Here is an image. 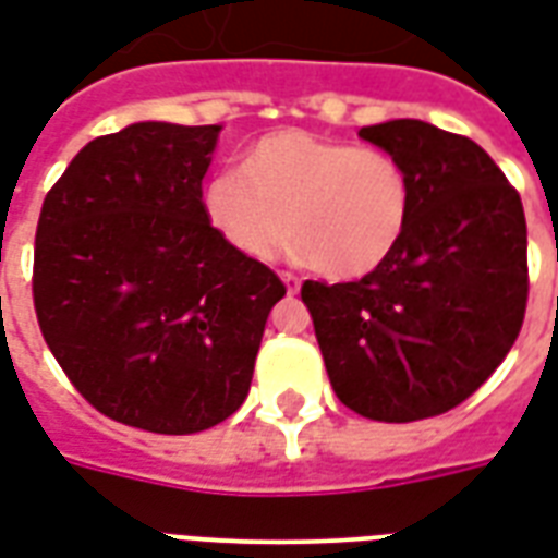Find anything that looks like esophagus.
I'll return each instance as SVG.
<instances>
[{"label": "esophagus", "instance_id": "34e87169", "mask_svg": "<svg viewBox=\"0 0 558 558\" xmlns=\"http://www.w3.org/2000/svg\"><path fill=\"white\" fill-rule=\"evenodd\" d=\"M280 280L287 283V292H290V295H295V292H299V287H302V280L295 278L292 271H280Z\"/></svg>", "mask_w": 558, "mask_h": 558}]
</instances>
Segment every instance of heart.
<instances>
[{"mask_svg":"<svg viewBox=\"0 0 558 558\" xmlns=\"http://www.w3.org/2000/svg\"><path fill=\"white\" fill-rule=\"evenodd\" d=\"M199 208L235 254L266 263L287 242L331 278H362L398 251L412 218V179L398 155L302 128L242 151L239 175L208 179Z\"/></svg>","mask_w":558,"mask_h":558,"instance_id":"heart-1","label":"heart"}]
</instances>
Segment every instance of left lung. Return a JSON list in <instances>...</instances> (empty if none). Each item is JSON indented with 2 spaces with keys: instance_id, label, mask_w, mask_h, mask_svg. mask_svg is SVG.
Segmentation results:
<instances>
[{
  "instance_id": "8db88e82",
  "label": "left lung",
  "mask_w": 558,
  "mask_h": 558,
  "mask_svg": "<svg viewBox=\"0 0 558 558\" xmlns=\"http://www.w3.org/2000/svg\"><path fill=\"white\" fill-rule=\"evenodd\" d=\"M359 137L403 160L412 218L362 280H304L331 388L374 421H421L472 398L514 347L529 299L526 218L469 137L395 119Z\"/></svg>"
}]
</instances>
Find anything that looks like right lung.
Here are the masks:
<instances>
[{"label":"right lung","mask_w":558,"mask_h":558,"mask_svg":"<svg viewBox=\"0 0 558 558\" xmlns=\"http://www.w3.org/2000/svg\"><path fill=\"white\" fill-rule=\"evenodd\" d=\"M218 131L128 125L80 148L44 196L38 326L71 386L128 427L184 436L230 418L287 295L271 268L235 254L203 218Z\"/></svg>","instance_id":"right-lung-1"}]
</instances>
